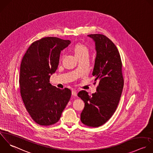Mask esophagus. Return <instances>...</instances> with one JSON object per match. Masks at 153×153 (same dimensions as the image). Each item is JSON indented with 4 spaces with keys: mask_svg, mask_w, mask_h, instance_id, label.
Wrapping results in <instances>:
<instances>
[{
    "mask_svg": "<svg viewBox=\"0 0 153 153\" xmlns=\"http://www.w3.org/2000/svg\"><path fill=\"white\" fill-rule=\"evenodd\" d=\"M71 94H72V95L74 96V97H76L77 95V92L76 91H73Z\"/></svg>",
    "mask_w": 153,
    "mask_h": 153,
    "instance_id": "34e87169",
    "label": "esophagus"
}]
</instances>
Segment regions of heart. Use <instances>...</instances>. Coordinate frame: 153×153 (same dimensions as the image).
Masks as SVG:
<instances>
[{
  "label": "heart",
  "mask_w": 153,
  "mask_h": 153,
  "mask_svg": "<svg viewBox=\"0 0 153 153\" xmlns=\"http://www.w3.org/2000/svg\"><path fill=\"white\" fill-rule=\"evenodd\" d=\"M74 52L77 57L89 54L88 48L83 44L76 45L74 48Z\"/></svg>",
  "instance_id": "heart-1"
}]
</instances>
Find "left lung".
Masks as SVG:
<instances>
[{"instance_id":"obj_1","label":"left lung","mask_w":153,"mask_h":153,"mask_svg":"<svg viewBox=\"0 0 153 153\" xmlns=\"http://www.w3.org/2000/svg\"><path fill=\"white\" fill-rule=\"evenodd\" d=\"M95 42L97 56L92 73L97 82V92L89 95L86 91L77 94L85 102L80 114L83 124L97 128L105 123L113 115L122 93L124 80L122 62L114 43L101 34L88 35Z\"/></svg>"}]
</instances>
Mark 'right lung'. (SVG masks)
I'll return each mask as SVG.
<instances>
[{
    "label": "right lung",
    "instance_id": "add662e5",
    "mask_svg": "<svg viewBox=\"0 0 153 153\" xmlns=\"http://www.w3.org/2000/svg\"><path fill=\"white\" fill-rule=\"evenodd\" d=\"M71 43L69 40L46 37L31 43L20 67V94L32 119L41 126L58 122L70 101L71 91L60 89L49 83L51 75L58 68L61 51Z\"/></svg>",
    "mask_w": 153,
    "mask_h": 153
}]
</instances>
